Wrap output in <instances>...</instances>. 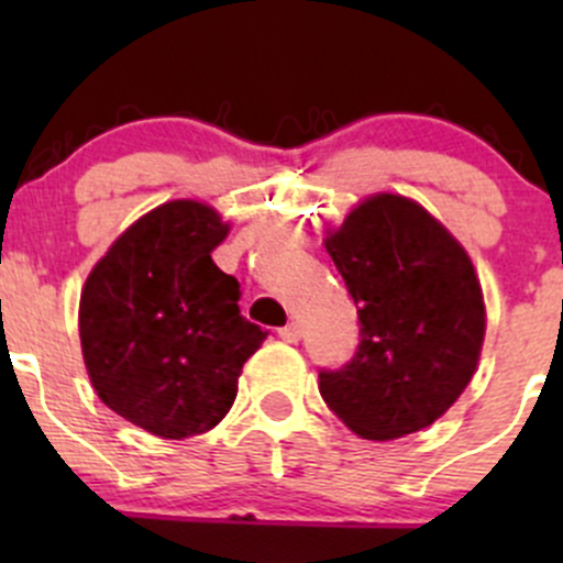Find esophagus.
<instances>
[{
  "label": "esophagus",
  "mask_w": 563,
  "mask_h": 563,
  "mask_svg": "<svg viewBox=\"0 0 563 563\" xmlns=\"http://www.w3.org/2000/svg\"><path fill=\"white\" fill-rule=\"evenodd\" d=\"M277 334H280V340H286V343H299V340H302V327H299L297 321H291L288 327H283Z\"/></svg>",
  "instance_id": "esophagus-1"
}]
</instances>
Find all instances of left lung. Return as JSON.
<instances>
[{
  "label": "left lung",
  "instance_id": "1",
  "mask_svg": "<svg viewBox=\"0 0 563 563\" xmlns=\"http://www.w3.org/2000/svg\"><path fill=\"white\" fill-rule=\"evenodd\" d=\"M323 247L360 313V349L318 373L327 406L367 441L430 428L463 395L485 343L474 261L439 218L400 192L362 198Z\"/></svg>",
  "mask_w": 563,
  "mask_h": 563
}]
</instances>
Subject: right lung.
Returning <instances> with one entry per match:
<instances>
[{
    "mask_svg": "<svg viewBox=\"0 0 563 563\" xmlns=\"http://www.w3.org/2000/svg\"><path fill=\"white\" fill-rule=\"evenodd\" d=\"M223 214L176 198L141 214L92 266L78 302L89 382L111 411L190 439L231 411L266 332L240 316V283L212 261Z\"/></svg>",
    "mask_w": 563,
    "mask_h": 563,
    "instance_id": "obj_1",
    "label": "right lung"
}]
</instances>
